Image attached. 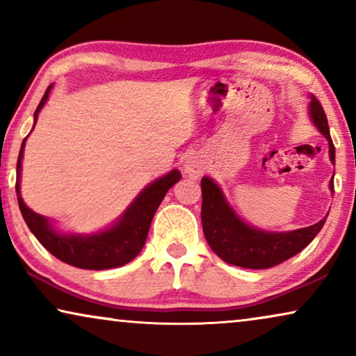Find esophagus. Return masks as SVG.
I'll use <instances>...</instances> for the list:
<instances>
[{
	"label": "esophagus",
	"mask_w": 356,
	"mask_h": 356,
	"mask_svg": "<svg viewBox=\"0 0 356 356\" xmlns=\"http://www.w3.org/2000/svg\"><path fill=\"white\" fill-rule=\"evenodd\" d=\"M184 173L188 175L189 178H199L204 173V163L201 159H197L196 155H191V157L186 159V162L183 165Z\"/></svg>",
	"instance_id": "34e87169"
}]
</instances>
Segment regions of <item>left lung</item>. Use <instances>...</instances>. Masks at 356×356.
I'll return each mask as SVG.
<instances>
[{"label":"left lung","mask_w":356,"mask_h":356,"mask_svg":"<svg viewBox=\"0 0 356 356\" xmlns=\"http://www.w3.org/2000/svg\"><path fill=\"white\" fill-rule=\"evenodd\" d=\"M308 115L316 129L327 139L329 159L335 165V147L330 139L327 116L314 95H309ZM329 188L334 193V181L329 183ZM201 189L202 230L209 246L222 261L243 269H269L298 254L314 240L329 216L298 230L267 232L243 220L211 177L201 179Z\"/></svg>","instance_id":"obj_1"}]
</instances>
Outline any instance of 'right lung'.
<instances>
[{
    "mask_svg": "<svg viewBox=\"0 0 356 356\" xmlns=\"http://www.w3.org/2000/svg\"><path fill=\"white\" fill-rule=\"evenodd\" d=\"M51 87L53 84L48 86L45 95L42 97L40 104H38L35 113H33V128H35L38 113H40L43 105L47 104ZM27 138L22 140L21 150H19L16 193L24 220H26L27 227L31 228L37 240L58 259L70 266L79 267V269H113V267L124 266L129 261H133L143 250L155 211L159 209L168 189L181 179V173L175 168L147 184L134 197V201L126 207V211L104 230L89 233V235L65 233L58 230L50 218L29 209L21 197L22 157Z\"/></svg>",
    "mask_w": 356,
    "mask_h": 356,
    "instance_id": "1",
    "label": "right lung"
}]
</instances>
